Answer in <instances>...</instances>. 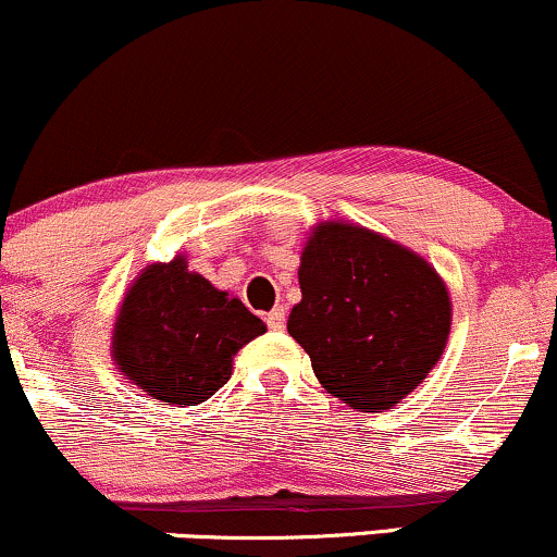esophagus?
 <instances>
[{
  "label": "esophagus",
  "mask_w": 557,
  "mask_h": 557,
  "mask_svg": "<svg viewBox=\"0 0 557 557\" xmlns=\"http://www.w3.org/2000/svg\"><path fill=\"white\" fill-rule=\"evenodd\" d=\"M267 325L272 330H283L285 327V307H274L267 314Z\"/></svg>",
  "instance_id": "esophagus-1"
}]
</instances>
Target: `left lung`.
I'll return each mask as SVG.
<instances>
[{
  "label": "left lung",
  "mask_w": 557,
  "mask_h": 557,
  "mask_svg": "<svg viewBox=\"0 0 557 557\" xmlns=\"http://www.w3.org/2000/svg\"><path fill=\"white\" fill-rule=\"evenodd\" d=\"M298 285L288 333L341 405L394 409L442 359L451 330L447 283L423 256L381 232L341 219L314 224Z\"/></svg>",
  "instance_id": "1"
}]
</instances>
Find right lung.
Returning a JSON list of instances; mask_svg holds the SVG:
<instances>
[{"instance_id":"1","label":"right lung","mask_w":557,"mask_h":557,"mask_svg":"<svg viewBox=\"0 0 557 557\" xmlns=\"http://www.w3.org/2000/svg\"><path fill=\"white\" fill-rule=\"evenodd\" d=\"M261 333L267 325L240 298L213 288L176 253L132 280L110 333V357L152 399L195 407L230 381L235 354Z\"/></svg>"}]
</instances>
